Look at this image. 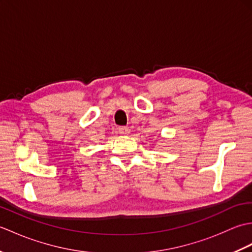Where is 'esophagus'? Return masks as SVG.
Here are the masks:
<instances>
[{
	"label": "esophagus",
	"instance_id": "esophagus-1",
	"mask_svg": "<svg viewBox=\"0 0 252 252\" xmlns=\"http://www.w3.org/2000/svg\"><path fill=\"white\" fill-rule=\"evenodd\" d=\"M118 132H119V134L121 135H127L130 134V129L126 126H119L118 127Z\"/></svg>",
	"mask_w": 252,
	"mask_h": 252
}]
</instances>
